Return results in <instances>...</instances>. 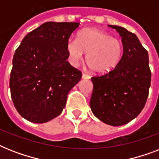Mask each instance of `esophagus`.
Segmentation results:
<instances>
[{
	"label": "esophagus",
	"instance_id": "34e87169",
	"mask_svg": "<svg viewBox=\"0 0 159 159\" xmlns=\"http://www.w3.org/2000/svg\"><path fill=\"white\" fill-rule=\"evenodd\" d=\"M82 79H89L90 76H89V75H87V73H82Z\"/></svg>",
	"mask_w": 159,
	"mask_h": 159
}]
</instances>
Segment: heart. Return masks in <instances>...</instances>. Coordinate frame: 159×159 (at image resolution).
I'll return each instance as SVG.
<instances>
[{
	"label": "heart",
	"instance_id": "heart-1",
	"mask_svg": "<svg viewBox=\"0 0 159 159\" xmlns=\"http://www.w3.org/2000/svg\"><path fill=\"white\" fill-rule=\"evenodd\" d=\"M67 53L74 64L82 61L84 53L86 63L92 72L106 74L116 69L123 54L121 41L101 30L85 29L77 39H70L67 43Z\"/></svg>",
	"mask_w": 159,
	"mask_h": 159
}]
</instances>
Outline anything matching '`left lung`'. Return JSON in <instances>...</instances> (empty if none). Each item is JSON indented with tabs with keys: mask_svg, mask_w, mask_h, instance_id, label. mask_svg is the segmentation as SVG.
Wrapping results in <instances>:
<instances>
[{
	"mask_svg": "<svg viewBox=\"0 0 159 159\" xmlns=\"http://www.w3.org/2000/svg\"><path fill=\"white\" fill-rule=\"evenodd\" d=\"M121 36L123 55L116 69L92 77L90 100L92 113L112 126L125 125L145 106L151 83L148 51L134 34L118 25H109Z\"/></svg>",
	"mask_w": 159,
	"mask_h": 159,
	"instance_id": "8db88e82",
	"label": "left lung"
}]
</instances>
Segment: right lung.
Instances as JSON below:
<instances>
[{"mask_svg": "<svg viewBox=\"0 0 159 159\" xmlns=\"http://www.w3.org/2000/svg\"><path fill=\"white\" fill-rule=\"evenodd\" d=\"M76 22H45L23 39L10 77L15 107L23 118L45 123L64 109L68 92L82 78L70 65L67 43Z\"/></svg>", "mask_w": 159, "mask_h": 159, "instance_id": "add662e5", "label": "right lung"}]
</instances>
